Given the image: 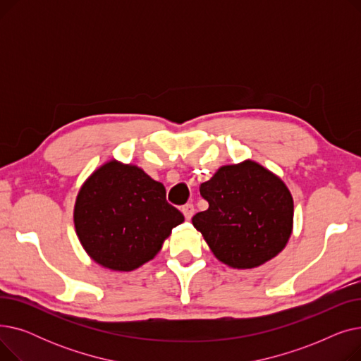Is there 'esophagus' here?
<instances>
[{"label":"esophagus","mask_w":361,"mask_h":361,"mask_svg":"<svg viewBox=\"0 0 361 361\" xmlns=\"http://www.w3.org/2000/svg\"><path fill=\"white\" fill-rule=\"evenodd\" d=\"M183 215H184V218L187 219V221H190L192 219V216H193V214H195V206L192 204V203H188V204H185V206H183Z\"/></svg>","instance_id":"esophagus-1"}]
</instances>
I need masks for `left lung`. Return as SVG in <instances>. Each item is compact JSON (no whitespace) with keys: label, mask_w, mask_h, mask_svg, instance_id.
<instances>
[{"label":"left lung","mask_w":361,"mask_h":361,"mask_svg":"<svg viewBox=\"0 0 361 361\" xmlns=\"http://www.w3.org/2000/svg\"><path fill=\"white\" fill-rule=\"evenodd\" d=\"M209 203L193 216L195 228L218 260L253 269L274 259L293 233V196L278 176L255 161L221 166L200 184Z\"/></svg>","instance_id":"1"}]
</instances>
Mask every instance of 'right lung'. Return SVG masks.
<instances>
[{"label":"right lung","mask_w":361,"mask_h":361,"mask_svg":"<svg viewBox=\"0 0 361 361\" xmlns=\"http://www.w3.org/2000/svg\"><path fill=\"white\" fill-rule=\"evenodd\" d=\"M162 183L136 165L116 159L94 169L74 204V228L86 253L101 267L130 272L154 259L184 221L165 199Z\"/></svg>","instance_id":"1"}]
</instances>
